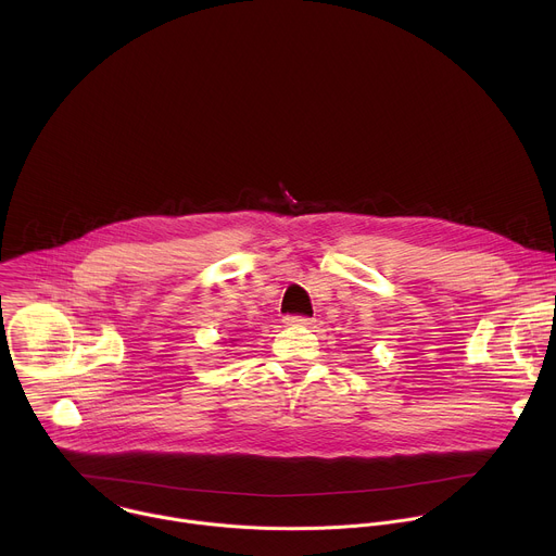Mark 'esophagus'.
<instances>
[{
  "label": "esophagus",
  "mask_w": 556,
  "mask_h": 556,
  "mask_svg": "<svg viewBox=\"0 0 556 556\" xmlns=\"http://www.w3.org/2000/svg\"><path fill=\"white\" fill-rule=\"evenodd\" d=\"M286 326H294V328H301V326H309L312 321L307 319V316H301V314H288L283 319Z\"/></svg>",
  "instance_id": "esophagus-1"
}]
</instances>
